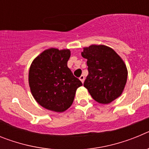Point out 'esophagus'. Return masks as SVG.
I'll return each instance as SVG.
<instances>
[{
	"label": "esophagus",
	"instance_id": "1",
	"mask_svg": "<svg viewBox=\"0 0 149 149\" xmlns=\"http://www.w3.org/2000/svg\"><path fill=\"white\" fill-rule=\"evenodd\" d=\"M79 79H80V80H81V82L84 83V79H85V77H84V75H81V77H79Z\"/></svg>",
	"mask_w": 149,
	"mask_h": 149
}]
</instances>
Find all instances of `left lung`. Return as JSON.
Returning <instances> with one entry per match:
<instances>
[{
	"instance_id": "obj_1",
	"label": "left lung",
	"mask_w": 149,
	"mask_h": 149,
	"mask_svg": "<svg viewBox=\"0 0 149 149\" xmlns=\"http://www.w3.org/2000/svg\"><path fill=\"white\" fill-rule=\"evenodd\" d=\"M86 59L88 74L84 86L98 103L109 104L123 92L127 71L120 56L103 45H92L81 53Z\"/></svg>"
}]
</instances>
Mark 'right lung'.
I'll return each mask as SVG.
<instances>
[{
    "label": "right lung",
    "mask_w": 149,
    "mask_h": 149,
    "mask_svg": "<svg viewBox=\"0 0 149 149\" xmlns=\"http://www.w3.org/2000/svg\"><path fill=\"white\" fill-rule=\"evenodd\" d=\"M68 49L45 50L33 61L29 85L33 96L42 107L55 112L70 107L76 90L82 83L67 66Z\"/></svg>",
    "instance_id": "1"
}]
</instances>
